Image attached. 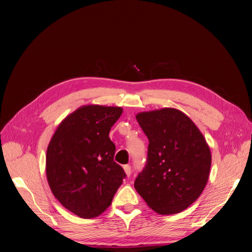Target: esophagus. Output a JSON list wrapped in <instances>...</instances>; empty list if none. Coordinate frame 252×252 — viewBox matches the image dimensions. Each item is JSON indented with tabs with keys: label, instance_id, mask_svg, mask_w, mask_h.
I'll return each mask as SVG.
<instances>
[{
	"label": "esophagus",
	"instance_id": "esophagus-1",
	"mask_svg": "<svg viewBox=\"0 0 252 252\" xmlns=\"http://www.w3.org/2000/svg\"><path fill=\"white\" fill-rule=\"evenodd\" d=\"M123 168H124V171H125L127 177H128V178L130 177V174H131V167L129 166V165H125V166L123 167Z\"/></svg>",
	"mask_w": 252,
	"mask_h": 252
}]
</instances>
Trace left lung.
<instances>
[{"label":"left lung","instance_id":"1","mask_svg":"<svg viewBox=\"0 0 252 252\" xmlns=\"http://www.w3.org/2000/svg\"><path fill=\"white\" fill-rule=\"evenodd\" d=\"M147 135L148 155L134 188L159 215H174L196 201L207 184L211 154L204 135L184 112L162 108L135 116Z\"/></svg>","mask_w":252,"mask_h":252}]
</instances>
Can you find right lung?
<instances>
[{
  "label": "right lung",
  "instance_id": "1",
  "mask_svg": "<svg viewBox=\"0 0 252 252\" xmlns=\"http://www.w3.org/2000/svg\"><path fill=\"white\" fill-rule=\"evenodd\" d=\"M122 112L113 106H82L61 122L49 142V187L66 209L82 219L102 215L126 177L113 161L116 145L109 138Z\"/></svg>",
  "mask_w": 252,
  "mask_h": 252
}]
</instances>
